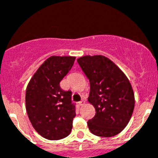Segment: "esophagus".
Here are the masks:
<instances>
[{"label": "esophagus", "instance_id": "obj_1", "mask_svg": "<svg viewBox=\"0 0 158 158\" xmlns=\"http://www.w3.org/2000/svg\"><path fill=\"white\" fill-rule=\"evenodd\" d=\"M85 100H81L80 102H79V105H81V106L84 105V104H85Z\"/></svg>", "mask_w": 158, "mask_h": 158}]
</instances>
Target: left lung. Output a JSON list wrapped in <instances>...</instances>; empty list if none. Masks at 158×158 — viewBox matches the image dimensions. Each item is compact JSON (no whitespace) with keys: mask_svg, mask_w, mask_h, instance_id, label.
<instances>
[{"mask_svg":"<svg viewBox=\"0 0 158 158\" xmlns=\"http://www.w3.org/2000/svg\"><path fill=\"white\" fill-rule=\"evenodd\" d=\"M77 62L90 83L88 100L96 115L88 121L93 135L112 137L126 127L135 107V95L128 78L109 58L83 56Z\"/></svg>","mask_w":158,"mask_h":158,"instance_id":"8db88e82","label":"left lung"}]
</instances>
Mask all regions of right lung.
Segmentation results:
<instances>
[{
  "mask_svg": "<svg viewBox=\"0 0 158 158\" xmlns=\"http://www.w3.org/2000/svg\"><path fill=\"white\" fill-rule=\"evenodd\" d=\"M75 57L51 56L33 75L26 89V110L32 126L48 140H59L70 134L76 116L72 92L60 82L74 63Z\"/></svg>",
  "mask_w": 158,
  "mask_h": 158,
  "instance_id": "right-lung-1",
  "label": "right lung"
}]
</instances>
